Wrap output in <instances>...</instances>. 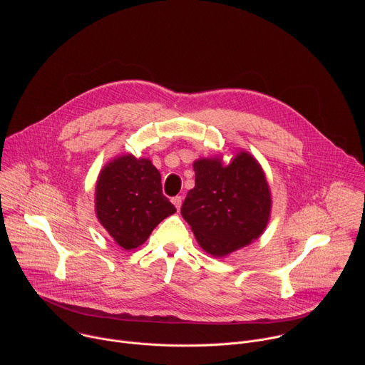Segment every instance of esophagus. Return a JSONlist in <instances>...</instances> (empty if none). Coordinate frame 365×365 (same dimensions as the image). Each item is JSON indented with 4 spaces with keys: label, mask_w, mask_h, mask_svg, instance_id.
Wrapping results in <instances>:
<instances>
[{
    "label": "esophagus",
    "mask_w": 365,
    "mask_h": 365,
    "mask_svg": "<svg viewBox=\"0 0 365 365\" xmlns=\"http://www.w3.org/2000/svg\"><path fill=\"white\" fill-rule=\"evenodd\" d=\"M182 202H183V197H182V196H175V197H172V203L176 206V210H178V211L180 210Z\"/></svg>",
    "instance_id": "1"
}]
</instances>
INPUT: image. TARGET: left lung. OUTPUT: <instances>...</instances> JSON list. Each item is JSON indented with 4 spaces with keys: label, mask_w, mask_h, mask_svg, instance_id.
<instances>
[{
    "label": "left lung",
    "mask_w": 365,
    "mask_h": 365,
    "mask_svg": "<svg viewBox=\"0 0 365 365\" xmlns=\"http://www.w3.org/2000/svg\"><path fill=\"white\" fill-rule=\"evenodd\" d=\"M195 187L182 205V217L200 248L221 258L262 235L272 215V192L254 155L237 151L230 163L222 155L193 162Z\"/></svg>",
    "instance_id": "1"
}]
</instances>
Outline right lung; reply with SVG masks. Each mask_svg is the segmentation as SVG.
I'll use <instances>...</instances> for the list:
<instances>
[{
    "instance_id": "add662e5",
    "label": "right lung",
    "mask_w": 365,
    "mask_h": 365,
    "mask_svg": "<svg viewBox=\"0 0 365 365\" xmlns=\"http://www.w3.org/2000/svg\"><path fill=\"white\" fill-rule=\"evenodd\" d=\"M176 207L162 192V176L150 159L121 154L110 160L95 185L99 224L124 250L144 244Z\"/></svg>"
}]
</instances>
